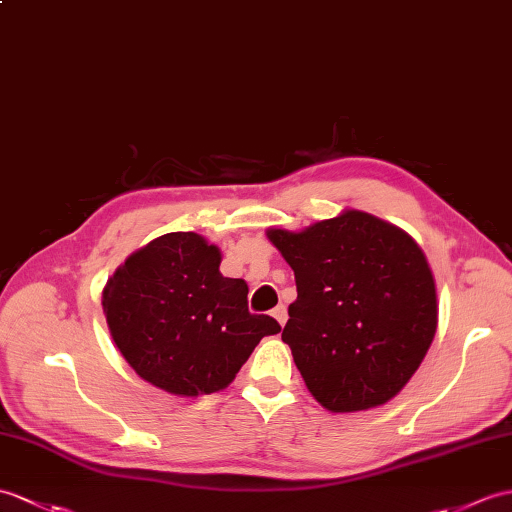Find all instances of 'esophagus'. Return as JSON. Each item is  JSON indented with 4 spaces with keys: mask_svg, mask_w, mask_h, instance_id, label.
Wrapping results in <instances>:
<instances>
[{
    "mask_svg": "<svg viewBox=\"0 0 512 512\" xmlns=\"http://www.w3.org/2000/svg\"><path fill=\"white\" fill-rule=\"evenodd\" d=\"M272 316H275V318H277V323L283 327V325H285V320H288V310H285L283 305H277L275 310H272Z\"/></svg>",
    "mask_w": 512,
    "mask_h": 512,
    "instance_id": "esophagus-1",
    "label": "esophagus"
}]
</instances>
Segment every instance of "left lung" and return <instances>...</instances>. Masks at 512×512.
<instances>
[{
    "label": "left lung",
    "instance_id": "obj_1",
    "mask_svg": "<svg viewBox=\"0 0 512 512\" xmlns=\"http://www.w3.org/2000/svg\"><path fill=\"white\" fill-rule=\"evenodd\" d=\"M266 235L294 270L296 301L281 340L312 397L329 412H360L399 395L438 325L421 246L360 209Z\"/></svg>",
    "mask_w": 512,
    "mask_h": 512
}]
</instances>
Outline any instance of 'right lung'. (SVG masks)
<instances>
[{"mask_svg":"<svg viewBox=\"0 0 512 512\" xmlns=\"http://www.w3.org/2000/svg\"><path fill=\"white\" fill-rule=\"evenodd\" d=\"M222 253L194 231L165 233L126 257L102 310L130 368L176 397L227 388L275 318L248 312L244 279L222 277Z\"/></svg>","mask_w":512,"mask_h":512,"instance_id":"obj_1","label":"right lung"}]
</instances>
